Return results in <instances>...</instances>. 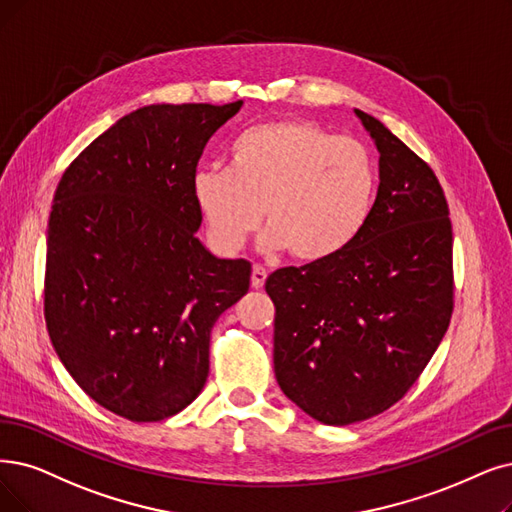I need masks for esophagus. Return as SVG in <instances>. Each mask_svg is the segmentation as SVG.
Returning <instances> with one entry per match:
<instances>
[{
    "mask_svg": "<svg viewBox=\"0 0 512 512\" xmlns=\"http://www.w3.org/2000/svg\"><path fill=\"white\" fill-rule=\"evenodd\" d=\"M267 277H269V273H267V269H262V267H256L252 269V288L254 290H260L262 285H264V281H267Z\"/></svg>",
    "mask_w": 512,
    "mask_h": 512,
    "instance_id": "1",
    "label": "esophagus"
}]
</instances>
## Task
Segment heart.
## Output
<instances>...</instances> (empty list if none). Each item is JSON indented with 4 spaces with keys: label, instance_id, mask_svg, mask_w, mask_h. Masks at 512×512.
Instances as JSON below:
<instances>
[{
    "label": "heart",
    "instance_id": "b5f03b06",
    "mask_svg": "<svg viewBox=\"0 0 512 512\" xmlns=\"http://www.w3.org/2000/svg\"><path fill=\"white\" fill-rule=\"evenodd\" d=\"M374 193L370 149L306 119L243 130L229 145V168L199 166L191 176L195 208L224 256L239 252L264 216L267 248L304 262L332 258L365 227Z\"/></svg>",
    "mask_w": 512,
    "mask_h": 512
}]
</instances>
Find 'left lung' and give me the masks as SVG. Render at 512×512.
Wrapping results in <instances>:
<instances>
[{
  "label": "left lung",
  "instance_id": "left-lung-1",
  "mask_svg": "<svg viewBox=\"0 0 512 512\" xmlns=\"http://www.w3.org/2000/svg\"><path fill=\"white\" fill-rule=\"evenodd\" d=\"M380 153V185L340 254L267 279L275 376L311 418L382 414L418 380L454 311L452 220L435 172L382 121L355 109Z\"/></svg>",
  "mask_w": 512,
  "mask_h": 512
}]
</instances>
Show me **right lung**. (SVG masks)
I'll return each instance as SVG.
<instances>
[{
  "label": "right lung",
  "instance_id": "add662e5",
  "mask_svg": "<svg viewBox=\"0 0 512 512\" xmlns=\"http://www.w3.org/2000/svg\"><path fill=\"white\" fill-rule=\"evenodd\" d=\"M229 105H149L121 117L60 178L48 222L44 315L58 359L105 410L170 418L201 393L216 319L252 264L210 254L191 176Z\"/></svg>",
  "mask_w": 512,
  "mask_h": 512
}]
</instances>
